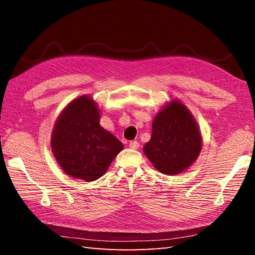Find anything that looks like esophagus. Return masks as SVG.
Wrapping results in <instances>:
<instances>
[{
    "mask_svg": "<svg viewBox=\"0 0 255 255\" xmlns=\"http://www.w3.org/2000/svg\"><path fill=\"white\" fill-rule=\"evenodd\" d=\"M129 148L137 150L139 148V142L138 141H130V143H129Z\"/></svg>",
    "mask_w": 255,
    "mask_h": 255,
    "instance_id": "obj_1",
    "label": "esophagus"
}]
</instances>
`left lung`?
Instances as JSON below:
<instances>
[{"mask_svg":"<svg viewBox=\"0 0 255 255\" xmlns=\"http://www.w3.org/2000/svg\"><path fill=\"white\" fill-rule=\"evenodd\" d=\"M200 149L202 136L194 117L181 102L173 101L155 116L143 152L156 170L173 175L186 170Z\"/></svg>","mask_w":255,"mask_h":255,"instance_id":"8db88e82","label":"left lung"}]
</instances>
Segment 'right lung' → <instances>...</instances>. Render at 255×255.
Segmentation results:
<instances>
[{"instance_id":"add662e5","label":"right lung","mask_w":255,"mask_h":255,"mask_svg":"<svg viewBox=\"0 0 255 255\" xmlns=\"http://www.w3.org/2000/svg\"><path fill=\"white\" fill-rule=\"evenodd\" d=\"M51 148L68 175L92 182L105 174L124 145L101 126L99 108L91 97L81 96L59 116Z\"/></svg>"}]
</instances>
